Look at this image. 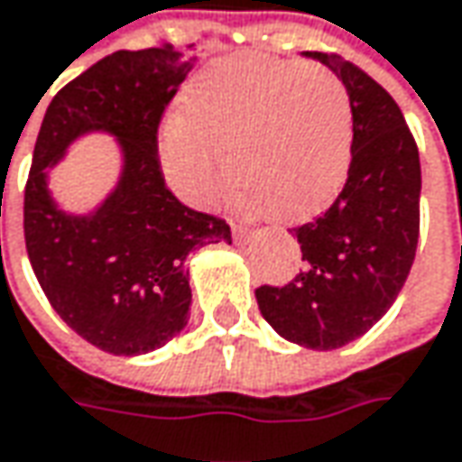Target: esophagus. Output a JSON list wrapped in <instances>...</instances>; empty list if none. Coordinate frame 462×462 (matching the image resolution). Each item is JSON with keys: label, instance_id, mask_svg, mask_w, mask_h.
<instances>
[{"label": "esophagus", "instance_id": "34e87169", "mask_svg": "<svg viewBox=\"0 0 462 462\" xmlns=\"http://www.w3.org/2000/svg\"><path fill=\"white\" fill-rule=\"evenodd\" d=\"M234 236H236L239 242H242V239H246V228H244V226H234Z\"/></svg>", "mask_w": 462, "mask_h": 462}]
</instances>
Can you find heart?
<instances>
[{
    "instance_id": "b5f03b06",
    "label": "heart",
    "mask_w": 462,
    "mask_h": 462,
    "mask_svg": "<svg viewBox=\"0 0 462 462\" xmlns=\"http://www.w3.org/2000/svg\"><path fill=\"white\" fill-rule=\"evenodd\" d=\"M351 143V101L330 69L236 57L187 85L181 114L161 127L158 161L169 187L197 208L218 205L234 169L242 205L291 223L333 199Z\"/></svg>"
}]
</instances>
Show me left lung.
Masks as SVG:
<instances>
[{
    "mask_svg": "<svg viewBox=\"0 0 462 462\" xmlns=\"http://www.w3.org/2000/svg\"><path fill=\"white\" fill-rule=\"evenodd\" d=\"M346 85L354 143L343 192L325 216L293 228L304 270L283 289L254 291L281 337L333 351L377 325L411 273L419 244L421 163L393 96L351 61L301 51Z\"/></svg>",
    "mask_w": 462,
    "mask_h": 462,
    "instance_id": "1",
    "label": "left lung"
}]
</instances>
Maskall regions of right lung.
Wrapping results in <instances>:
<instances>
[{"mask_svg": "<svg viewBox=\"0 0 462 462\" xmlns=\"http://www.w3.org/2000/svg\"><path fill=\"white\" fill-rule=\"evenodd\" d=\"M192 69L195 57L173 46L116 51L59 90L35 140L23 210L35 278L59 317L114 356L151 354L181 333L189 252L231 244L228 223L181 205L158 163L161 114ZM88 134L117 143L120 176L90 211L69 214L51 171Z\"/></svg>", "mask_w": 462, "mask_h": 462, "instance_id": "1", "label": "right lung"}]
</instances>
